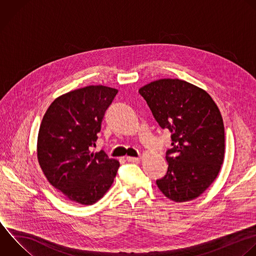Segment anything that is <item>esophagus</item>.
Segmentation results:
<instances>
[{
	"label": "esophagus",
	"instance_id": "1",
	"mask_svg": "<svg viewBox=\"0 0 256 256\" xmlns=\"http://www.w3.org/2000/svg\"><path fill=\"white\" fill-rule=\"evenodd\" d=\"M126 160L129 162H139L140 158L139 157H126Z\"/></svg>",
	"mask_w": 256,
	"mask_h": 256
}]
</instances>
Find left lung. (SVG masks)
I'll use <instances>...</instances> for the list:
<instances>
[{
    "label": "left lung",
    "instance_id": "left-lung-1",
    "mask_svg": "<svg viewBox=\"0 0 256 256\" xmlns=\"http://www.w3.org/2000/svg\"><path fill=\"white\" fill-rule=\"evenodd\" d=\"M155 120L172 133L168 170L156 184L175 202L200 196L216 179L224 159L220 111L203 89L179 79H160L139 89Z\"/></svg>",
    "mask_w": 256,
    "mask_h": 256
}]
</instances>
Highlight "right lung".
<instances>
[{
    "mask_svg": "<svg viewBox=\"0 0 256 256\" xmlns=\"http://www.w3.org/2000/svg\"><path fill=\"white\" fill-rule=\"evenodd\" d=\"M117 93L102 85L80 88L56 98L43 117L38 161L50 184L71 201L92 205L114 181L119 161L92 149Z\"/></svg>",
    "mask_w": 256,
    "mask_h": 256,
    "instance_id": "add662e5",
    "label": "right lung"
}]
</instances>
